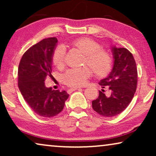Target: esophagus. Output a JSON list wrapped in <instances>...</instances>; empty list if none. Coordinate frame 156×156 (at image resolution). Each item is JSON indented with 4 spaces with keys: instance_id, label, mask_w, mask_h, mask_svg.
Listing matches in <instances>:
<instances>
[{
    "instance_id": "obj_1",
    "label": "esophagus",
    "mask_w": 156,
    "mask_h": 156,
    "mask_svg": "<svg viewBox=\"0 0 156 156\" xmlns=\"http://www.w3.org/2000/svg\"><path fill=\"white\" fill-rule=\"evenodd\" d=\"M80 89V88H78V87H72V88H70L68 89V92L72 93V91H75V90H76V89Z\"/></svg>"
}]
</instances>
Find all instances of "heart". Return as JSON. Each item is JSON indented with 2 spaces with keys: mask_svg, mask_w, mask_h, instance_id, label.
I'll return each instance as SVG.
<instances>
[{
  "mask_svg": "<svg viewBox=\"0 0 156 156\" xmlns=\"http://www.w3.org/2000/svg\"><path fill=\"white\" fill-rule=\"evenodd\" d=\"M71 45L85 55V62L92 68L97 75L104 76L109 72L112 63V57L107 52L102 50L97 42L89 38H80L72 41ZM65 52L63 47H59L55 50L52 60L57 67L63 66ZM92 74V69L88 67L74 68L69 69L64 74L63 80L69 86H82Z\"/></svg>",
  "mask_w": 156,
  "mask_h": 156,
  "instance_id": "1",
  "label": "heart"
}]
</instances>
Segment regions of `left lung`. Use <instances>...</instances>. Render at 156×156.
Returning a JSON list of instances; mask_svg holds the SVG:
<instances>
[{
    "instance_id": "1",
    "label": "left lung",
    "mask_w": 156,
    "mask_h": 156,
    "mask_svg": "<svg viewBox=\"0 0 156 156\" xmlns=\"http://www.w3.org/2000/svg\"><path fill=\"white\" fill-rule=\"evenodd\" d=\"M114 58L109 74L99 82L102 88H108L110 94L99 91V97L92 101V108L104 117H113L124 111L131 100L137 86V68L133 55L124 48L112 47Z\"/></svg>"
}]
</instances>
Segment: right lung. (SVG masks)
<instances>
[{
    "mask_svg": "<svg viewBox=\"0 0 156 156\" xmlns=\"http://www.w3.org/2000/svg\"><path fill=\"white\" fill-rule=\"evenodd\" d=\"M57 39H43L23 55L18 67V87L21 94L34 112L52 117L63 110L69 97L67 91L52 90L44 84L47 76H52V57Z\"/></svg>",
    "mask_w": 156,
    "mask_h": 156,
    "instance_id": "obj_1",
    "label": "right lung"
}]
</instances>
